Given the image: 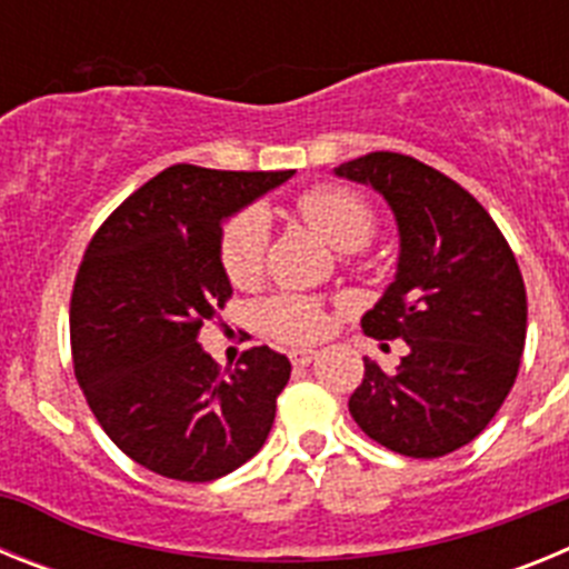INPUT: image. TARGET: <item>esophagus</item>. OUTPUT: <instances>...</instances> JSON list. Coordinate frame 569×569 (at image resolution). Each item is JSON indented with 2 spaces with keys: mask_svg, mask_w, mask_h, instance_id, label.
Here are the masks:
<instances>
[{
  "mask_svg": "<svg viewBox=\"0 0 569 569\" xmlns=\"http://www.w3.org/2000/svg\"><path fill=\"white\" fill-rule=\"evenodd\" d=\"M313 359L316 350H308V347H296V350H290V365L293 367H308Z\"/></svg>",
  "mask_w": 569,
  "mask_h": 569,
  "instance_id": "34e87169",
  "label": "esophagus"
}]
</instances>
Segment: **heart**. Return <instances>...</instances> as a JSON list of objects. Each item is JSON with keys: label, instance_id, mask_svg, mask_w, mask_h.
<instances>
[{"label": "heart", "instance_id": "heart-1", "mask_svg": "<svg viewBox=\"0 0 569 569\" xmlns=\"http://www.w3.org/2000/svg\"><path fill=\"white\" fill-rule=\"evenodd\" d=\"M296 210L310 230L336 250H359L376 233V210L365 196L345 184H313L296 199ZM268 219L244 210L222 230L219 261L236 288L256 284L268 253ZM264 328L281 341H316L328 330V313L319 301L299 293H279L261 308Z\"/></svg>", "mask_w": 569, "mask_h": 569}]
</instances>
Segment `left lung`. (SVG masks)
Masks as SVG:
<instances>
[{
  "mask_svg": "<svg viewBox=\"0 0 569 569\" xmlns=\"http://www.w3.org/2000/svg\"><path fill=\"white\" fill-rule=\"evenodd\" d=\"M336 173L373 184L393 208L399 273L361 330L410 347L396 373L365 359L350 416L393 453H453L490 425L519 376L527 339L519 261L476 196L413 156L376 150Z\"/></svg>",
  "mask_w": 569,
  "mask_h": 569,
  "instance_id": "left-lung-1",
  "label": "left lung"
}]
</instances>
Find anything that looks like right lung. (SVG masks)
I'll return each instance as SVG.
<instances>
[{"instance_id": "right-lung-1", "label": "right lung", "mask_w": 569, "mask_h": 569, "mask_svg": "<svg viewBox=\"0 0 569 569\" xmlns=\"http://www.w3.org/2000/svg\"><path fill=\"white\" fill-rule=\"evenodd\" d=\"M293 170L173 164L93 233L70 296L73 373L104 433L136 465L213 481L253 459L290 379L268 345L219 367L199 330L233 296L222 224Z\"/></svg>"}]
</instances>
